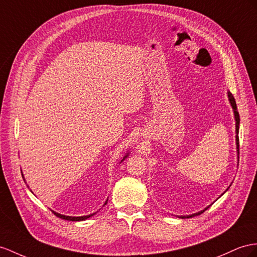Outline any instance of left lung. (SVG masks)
Returning a JSON list of instances; mask_svg holds the SVG:
<instances>
[{
	"label": "left lung",
	"instance_id": "obj_1",
	"mask_svg": "<svg viewBox=\"0 0 257 257\" xmlns=\"http://www.w3.org/2000/svg\"><path fill=\"white\" fill-rule=\"evenodd\" d=\"M228 96H229V101L230 103H231V106L233 108V111H234V118H235V140H236V148H238V154H239V124H240V115H239V111H238V108H236V103H235V100L233 95L230 93H228ZM208 207H206L204 210H206ZM204 210H202V212L200 213H196V214H193V215H189V216H181V218H190V217H193L195 215H200L202 214Z\"/></svg>",
	"mask_w": 257,
	"mask_h": 257
}]
</instances>
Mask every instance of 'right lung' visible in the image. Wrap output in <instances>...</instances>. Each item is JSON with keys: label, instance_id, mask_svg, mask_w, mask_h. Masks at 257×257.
Returning <instances> with one entry per match:
<instances>
[{"label": "right lung", "instance_id": "right-lung-1", "mask_svg": "<svg viewBox=\"0 0 257 257\" xmlns=\"http://www.w3.org/2000/svg\"><path fill=\"white\" fill-rule=\"evenodd\" d=\"M124 157H127V156H124ZM105 204H106V202H105ZM54 213V215H56L57 217H60V218H62V219H65V220H71V221H79V220H84V219H87V218H89V217H91L92 215H88V216H80V217H71V216H65V215H61V214H58V213H55V212H53Z\"/></svg>", "mask_w": 257, "mask_h": 257}]
</instances>
